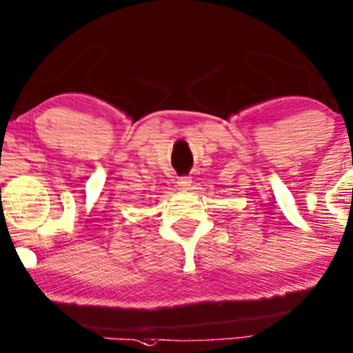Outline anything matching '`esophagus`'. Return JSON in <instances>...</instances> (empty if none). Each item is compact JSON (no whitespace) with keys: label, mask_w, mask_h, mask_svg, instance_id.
<instances>
[{"label":"esophagus","mask_w":353,"mask_h":353,"mask_svg":"<svg viewBox=\"0 0 353 353\" xmlns=\"http://www.w3.org/2000/svg\"><path fill=\"white\" fill-rule=\"evenodd\" d=\"M176 183H178V188H180L181 191H188V190H190V186H191V178L190 176H183Z\"/></svg>","instance_id":"34e87169"}]
</instances>
